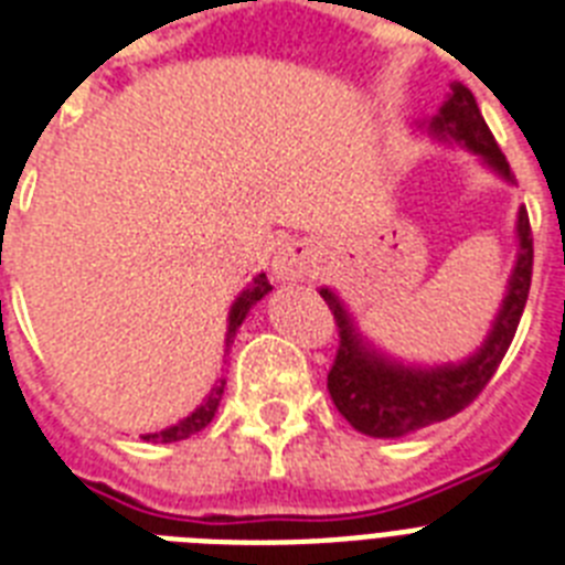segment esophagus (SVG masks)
Here are the masks:
<instances>
[{"instance_id":"obj_1","label":"esophagus","mask_w":565,"mask_h":565,"mask_svg":"<svg viewBox=\"0 0 565 565\" xmlns=\"http://www.w3.org/2000/svg\"><path fill=\"white\" fill-rule=\"evenodd\" d=\"M319 258H322V249H319V243L316 241H307V237L287 241L278 246V252H275L273 273L275 278H281V281L307 278V275L316 269Z\"/></svg>"}]
</instances>
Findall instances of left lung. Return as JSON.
Masks as SVG:
<instances>
[{
  "instance_id": "1",
  "label": "left lung",
  "mask_w": 565,
  "mask_h": 565,
  "mask_svg": "<svg viewBox=\"0 0 565 565\" xmlns=\"http://www.w3.org/2000/svg\"><path fill=\"white\" fill-rule=\"evenodd\" d=\"M435 127L452 132L458 141H465L473 153L484 156V162L493 164L502 177L513 182L511 164L481 118L473 92L461 84L452 86V95L444 104L441 116L435 118ZM516 232H520L522 252L511 275L505 305L499 310V319L490 330L484 348L461 365L417 371L392 365L383 356L371 354L362 348L339 298L330 290H322V298L328 301L339 330L337 356L328 371V392L330 401L337 403L339 415L345 417L356 433L371 435V438H397V435L415 433V429L458 415L484 392L490 377L497 374L499 362L505 360L513 333L520 328L525 301H529L531 273H534V237H531L525 209L520 211Z\"/></svg>"
}]
</instances>
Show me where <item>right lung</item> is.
Masks as SVG:
<instances>
[{
    "mask_svg": "<svg viewBox=\"0 0 565 565\" xmlns=\"http://www.w3.org/2000/svg\"><path fill=\"white\" fill-rule=\"evenodd\" d=\"M273 290V284L267 281V275L260 273L255 281L246 287V290L237 296V301L232 305V313H228V337L235 333L237 328H241V322L246 319V313H249V307L255 305V301H260V298L267 296V292ZM220 397H223V386H217L214 392L209 394V401L200 406V409L194 412L191 417H185L182 424L171 426V429H164V433H153V435H145V441H159V444H171V441H182V438H191L194 433H200L203 426L211 424V417H214V412H217L220 406Z\"/></svg>",
    "mask_w": 565,
    "mask_h": 565,
    "instance_id": "add662e5",
    "label": "right lung"
}]
</instances>
